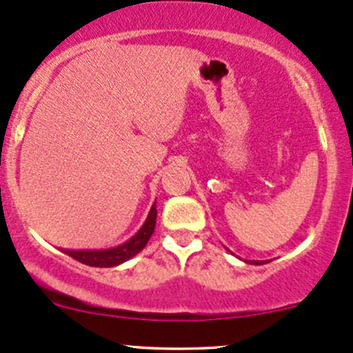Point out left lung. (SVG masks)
<instances>
[{"label":"left lung","instance_id":"8db88e82","mask_svg":"<svg viewBox=\"0 0 353 353\" xmlns=\"http://www.w3.org/2000/svg\"><path fill=\"white\" fill-rule=\"evenodd\" d=\"M266 261H249V264H264Z\"/></svg>","mask_w":353,"mask_h":353}]
</instances>
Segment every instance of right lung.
Here are the masks:
<instances>
[{"mask_svg":"<svg viewBox=\"0 0 353 353\" xmlns=\"http://www.w3.org/2000/svg\"><path fill=\"white\" fill-rule=\"evenodd\" d=\"M154 225H157V202L151 205L150 214H148L145 223L141 229L132 236L130 241L124 244L116 245V248L109 249H81V251H72V249H62L67 256L74 257L79 263L87 264L92 268H114L119 264L126 263L136 254L141 252L145 245L150 241L151 234L154 232Z\"/></svg>","mask_w":353,"mask_h":353,"instance_id":"right-lung-1","label":"right lung"}]
</instances>
